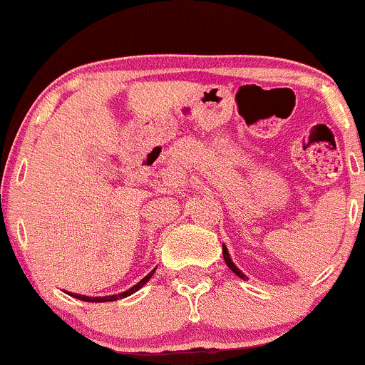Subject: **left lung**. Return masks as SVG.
I'll list each match as a JSON object with an SVG mask.
<instances>
[{
	"mask_svg": "<svg viewBox=\"0 0 365 365\" xmlns=\"http://www.w3.org/2000/svg\"><path fill=\"white\" fill-rule=\"evenodd\" d=\"M223 259H225V262H227V266H229V268L230 269H232V272L234 273H236V275L237 277H240V279H247V275H245V273L243 272H241V269L240 268H237V266L236 264H234V262H232V259H230V255H229V250H227V247H225V245H223Z\"/></svg>",
	"mask_w": 365,
	"mask_h": 365,
	"instance_id": "8db88e82",
	"label": "left lung"
}]
</instances>
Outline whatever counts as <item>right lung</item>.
<instances>
[{"instance_id":"right-lung-1","label":"right lung","mask_w":365,"mask_h":365,"mask_svg":"<svg viewBox=\"0 0 365 365\" xmlns=\"http://www.w3.org/2000/svg\"><path fill=\"white\" fill-rule=\"evenodd\" d=\"M154 272H156V268H154L153 272L149 273V275H147V277H143V279L140 280L138 284H135V286H133L131 289L124 291V293H118V294H110V297H85V294H76V293H68V294H71V297H74V298H78V300H83V302H96V304H103V302H117V300H122V298L129 297V294L136 293V291H138V289H142V287L145 286L147 282H149V279H150V277L154 275Z\"/></svg>"}]
</instances>
